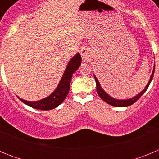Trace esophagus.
Here are the masks:
<instances>
[{"label":"esophagus","instance_id":"34e87169","mask_svg":"<svg viewBox=\"0 0 159 159\" xmlns=\"http://www.w3.org/2000/svg\"><path fill=\"white\" fill-rule=\"evenodd\" d=\"M91 56V50L88 48L84 47L81 49V57H82L83 60H87Z\"/></svg>","mask_w":159,"mask_h":159}]
</instances>
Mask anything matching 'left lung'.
<instances>
[{"label": "left lung", "mask_w": 159, "mask_h": 159, "mask_svg": "<svg viewBox=\"0 0 159 159\" xmlns=\"http://www.w3.org/2000/svg\"><path fill=\"white\" fill-rule=\"evenodd\" d=\"M154 67H155V64H154V69H153V72H152V75H151V79H150V80H149L148 84H147V85L146 86V88L143 89V91H142L141 92H140L139 94H138L136 96L133 97V98H131V99H123V100H120V99H114V98H112V97H111L110 95H108L106 93V92L102 90V88H101L100 84H99V81H98V80H97L96 77L94 75V77H95V83H96V90H97V93H98V95H99V97H100L101 99H102L103 101H105V102H107V103H108V104L111 105V106H115V107H128V106H130V105H132L133 103H134V102H136V101L138 100V99H139L140 97L142 96V95H143V94L145 93V92L147 90V88H148L149 85H150V84H151V80H152L153 79V76H154Z\"/></svg>", "instance_id": "left-lung-1"}]
</instances>
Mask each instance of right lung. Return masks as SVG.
<instances>
[{
    "mask_svg": "<svg viewBox=\"0 0 159 159\" xmlns=\"http://www.w3.org/2000/svg\"><path fill=\"white\" fill-rule=\"evenodd\" d=\"M81 64V57L80 55L77 53L75 57H73L67 64L64 71V75L61 78L60 84L57 86V89L51 95L48 96L47 98L41 99L39 101H27L19 98L20 101L27 104L28 106L31 107L35 109L38 110L48 111L54 109L57 107H58L60 103H62L63 101L67 97L68 92H69L70 84H71V80L72 77L73 73L76 71L79 67Z\"/></svg>",
    "mask_w": 159,
    "mask_h": 159,
    "instance_id": "right-lung-1",
    "label": "right lung"
}]
</instances>
